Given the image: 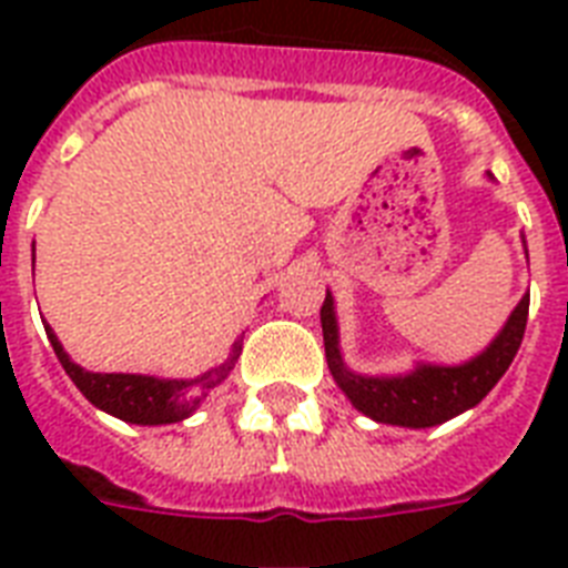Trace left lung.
Wrapping results in <instances>:
<instances>
[{"label":"left lung","mask_w":568,"mask_h":568,"mask_svg":"<svg viewBox=\"0 0 568 568\" xmlns=\"http://www.w3.org/2000/svg\"><path fill=\"white\" fill-rule=\"evenodd\" d=\"M530 294H525L513 310L504 329L493 338L484 354L463 365H415V372L397 377H365L351 372L338 351V324L333 310V294L327 292L321 306V329H324V354L338 388L351 397V404L379 424L397 427H436L454 415L466 413L484 400L504 372L510 368L519 351L525 324H528Z\"/></svg>","instance_id":"1"}]
</instances>
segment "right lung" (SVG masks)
<instances>
[{
	"mask_svg": "<svg viewBox=\"0 0 568 568\" xmlns=\"http://www.w3.org/2000/svg\"><path fill=\"white\" fill-rule=\"evenodd\" d=\"M49 345L55 351L58 363L64 365V372L75 383V388L91 400L97 409L114 415L120 422L129 424H173L189 418L196 406L203 404V397L212 392L217 383L230 377L235 368V359L241 354V338L232 345L230 359L212 372L200 374L194 379H159L146 374H93L84 372L82 365H75L64 354V347L47 324Z\"/></svg>",
	"mask_w": 568,
	"mask_h": 568,
	"instance_id": "add662e5",
	"label": "right lung"
}]
</instances>
